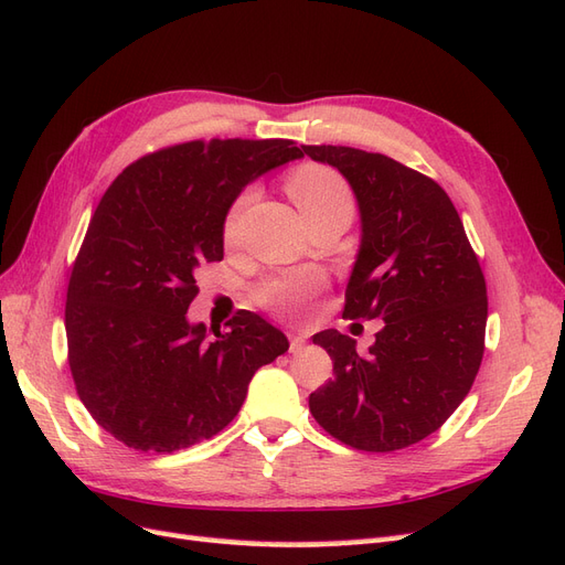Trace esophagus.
Returning <instances> with one entry per match:
<instances>
[{"instance_id": "obj_1", "label": "esophagus", "mask_w": 565, "mask_h": 565, "mask_svg": "<svg viewBox=\"0 0 565 565\" xmlns=\"http://www.w3.org/2000/svg\"><path fill=\"white\" fill-rule=\"evenodd\" d=\"M306 334H300V331H298V334H291V353H298L300 349H302V345H306Z\"/></svg>"}]
</instances>
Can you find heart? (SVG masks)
Returning <instances> with one entry per match:
<instances>
[{
	"label": "heart",
	"instance_id": "1",
	"mask_svg": "<svg viewBox=\"0 0 565 565\" xmlns=\"http://www.w3.org/2000/svg\"><path fill=\"white\" fill-rule=\"evenodd\" d=\"M286 193L291 195L296 207L300 210L308 228L317 224H341L343 228L351 224L355 214V195L351 183L345 181L337 169L327 164H300L286 177ZM250 202V191L241 193L224 216L222 234L224 241L231 243L238 236L241 216ZM320 277L315 274H294V277H281L259 288V300L267 308L279 312L291 320L306 317L315 294L320 291Z\"/></svg>",
	"mask_w": 565,
	"mask_h": 565
}]
</instances>
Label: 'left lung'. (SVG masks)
Masks as SVG:
<instances>
[{
	"mask_svg": "<svg viewBox=\"0 0 565 565\" xmlns=\"http://www.w3.org/2000/svg\"><path fill=\"white\" fill-rule=\"evenodd\" d=\"M351 183L363 238L343 317L382 320L370 353L320 331L334 380L310 413L358 451H398L437 431L468 396L484 353L487 284L444 188L396 159L343 145H302Z\"/></svg>",
	"mask_w": 565,
	"mask_h": 565,
	"instance_id": "1",
	"label": "left lung"
}]
</instances>
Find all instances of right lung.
I'll return each instance as SVG.
<instances>
[{
  "label": "right lung",
  "instance_id": "obj_1",
  "mask_svg": "<svg viewBox=\"0 0 565 565\" xmlns=\"http://www.w3.org/2000/svg\"><path fill=\"white\" fill-rule=\"evenodd\" d=\"M302 150L294 140H191L128 164L99 200L66 291L68 367L95 423L136 451L171 454L238 415L253 374L288 351L263 317L228 331L188 322L195 271L224 257L245 185Z\"/></svg>",
  "mask_w": 565,
  "mask_h": 565
}]
</instances>
